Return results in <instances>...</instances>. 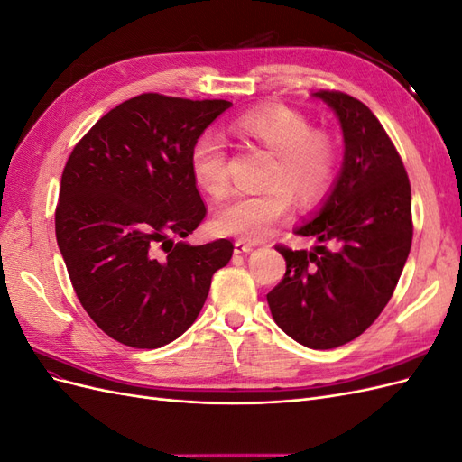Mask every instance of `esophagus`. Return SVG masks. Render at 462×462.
<instances>
[{"mask_svg": "<svg viewBox=\"0 0 462 462\" xmlns=\"http://www.w3.org/2000/svg\"><path fill=\"white\" fill-rule=\"evenodd\" d=\"M253 248L254 245L245 243V241H235V254H248L253 253Z\"/></svg>", "mask_w": 462, "mask_h": 462, "instance_id": "1", "label": "esophagus"}]
</instances>
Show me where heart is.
Here are the masks:
<instances>
[{
	"label": "heart",
	"mask_w": 462,
	"mask_h": 462,
	"mask_svg": "<svg viewBox=\"0 0 462 462\" xmlns=\"http://www.w3.org/2000/svg\"><path fill=\"white\" fill-rule=\"evenodd\" d=\"M231 131L268 148L275 162L265 179L270 187L235 192L219 208L216 226L221 233L260 243L291 216V193L304 208L328 197L337 177V143L328 133L312 129L297 109L282 104L250 109L231 123ZM190 170L200 189L223 197L229 189L226 138L204 133L192 146Z\"/></svg>",
	"instance_id": "b5f03b06"
}]
</instances>
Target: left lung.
<instances>
[{
  "label": "left lung",
  "mask_w": 462,
  "mask_h": 462,
  "mask_svg": "<svg viewBox=\"0 0 462 462\" xmlns=\"http://www.w3.org/2000/svg\"><path fill=\"white\" fill-rule=\"evenodd\" d=\"M314 96L341 123L343 167L324 206L295 229L321 246L310 253L275 246L287 272L268 292V304L275 324L297 343L335 348L365 333L393 295L412 245L411 183L365 104L335 90Z\"/></svg>",
  "instance_id": "left-lung-1"
}]
</instances>
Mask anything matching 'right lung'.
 I'll use <instances>...</instances> for the list:
<instances>
[{
    "label": "right lung",
    "instance_id": "right-lung-1",
    "mask_svg": "<svg viewBox=\"0 0 462 462\" xmlns=\"http://www.w3.org/2000/svg\"><path fill=\"white\" fill-rule=\"evenodd\" d=\"M231 106L141 94L106 114L69 156L55 236L82 309L111 339L134 348L175 341L231 260L227 239L175 243L206 216L192 146Z\"/></svg>",
    "mask_w": 462,
    "mask_h": 462
}]
</instances>
